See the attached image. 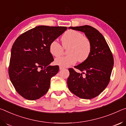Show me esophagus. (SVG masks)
Returning a JSON list of instances; mask_svg holds the SVG:
<instances>
[{"instance_id":"1","label":"esophagus","mask_w":126,"mask_h":126,"mask_svg":"<svg viewBox=\"0 0 126 126\" xmlns=\"http://www.w3.org/2000/svg\"><path fill=\"white\" fill-rule=\"evenodd\" d=\"M59 69H60V70H62V69H64V67H63V66H60V67H59Z\"/></svg>"}]
</instances>
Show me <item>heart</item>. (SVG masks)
<instances>
[{"instance_id": "b5f03b06", "label": "heart", "mask_w": 126, "mask_h": 126, "mask_svg": "<svg viewBox=\"0 0 126 126\" xmlns=\"http://www.w3.org/2000/svg\"><path fill=\"white\" fill-rule=\"evenodd\" d=\"M61 41L63 46L56 40L52 41L49 46V52L56 57L63 54L64 48L68 49V55L56 59V64L68 67L75 64L78 61L84 62L90 56L92 49L91 42L82 33L75 30H68L62 36Z\"/></svg>"}]
</instances>
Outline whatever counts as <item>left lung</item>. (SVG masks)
<instances>
[{"label":"left lung","mask_w":126,"mask_h":126,"mask_svg":"<svg viewBox=\"0 0 126 126\" xmlns=\"http://www.w3.org/2000/svg\"><path fill=\"white\" fill-rule=\"evenodd\" d=\"M69 29L84 32L91 42L92 49L86 61L74 66L84 71L82 74H85V77L73 68L69 69L68 88L71 93L80 98H94L103 91L110 81L114 64L112 53L103 36L93 27L85 25L69 27Z\"/></svg>","instance_id":"1"}]
</instances>
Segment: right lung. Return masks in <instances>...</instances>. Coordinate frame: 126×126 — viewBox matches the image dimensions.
Segmentation results:
<instances>
[{
  "mask_svg": "<svg viewBox=\"0 0 126 126\" xmlns=\"http://www.w3.org/2000/svg\"><path fill=\"white\" fill-rule=\"evenodd\" d=\"M66 30V27L39 26L16 40L8 73L16 90L22 97L36 100L48 92L51 78L59 70L58 65H49L53 61L49 45Z\"/></svg>",
  "mask_w": 126,
  "mask_h": 126,
  "instance_id": "1",
  "label": "right lung"
}]
</instances>
